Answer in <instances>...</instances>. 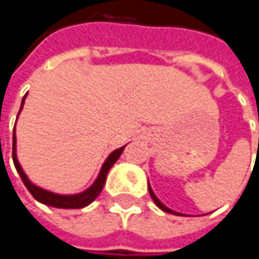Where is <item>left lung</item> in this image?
Returning a JSON list of instances; mask_svg holds the SVG:
<instances>
[{"label":"left lung","mask_w":259,"mask_h":259,"mask_svg":"<svg viewBox=\"0 0 259 259\" xmlns=\"http://www.w3.org/2000/svg\"><path fill=\"white\" fill-rule=\"evenodd\" d=\"M148 192H150V196L153 198V201L156 202V205H157L159 208H162V210H163V211H166V213H172V214H179V213H176V211H172V210H169L168 207H165V205H163V204H162V202H160V201L157 199V196H156V195H154V192L151 190V187H150V184H148Z\"/></svg>","instance_id":"left-lung-1"}]
</instances>
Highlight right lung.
Segmentation results:
<instances>
[{"mask_svg":"<svg viewBox=\"0 0 259 259\" xmlns=\"http://www.w3.org/2000/svg\"><path fill=\"white\" fill-rule=\"evenodd\" d=\"M24 99H25V97H24ZM22 105H24V100H22ZM21 109H22V106H21ZM123 150H124V147H121V148H118V150H115L114 153L109 154V157L106 159V162H105L103 166H102V171H100L97 180L94 181V184H93L90 189H87L85 192L78 193V195H69V196H66V195H57V193L43 190V189L34 186L31 181L26 179L25 172L22 171V168H21V165H19V162H18V157H16V138H15V133H13V163H15L16 171L19 172L21 179L24 181L25 187L29 190V193H31L38 202L46 204V205H51V207H57V208H67V210H72V208H82V207L88 205L90 202H93V201L99 196V193L102 192L109 169H111L112 165L118 160V157L121 156Z\"/></svg>","mask_w":259,"mask_h":259,"instance_id":"add662e5","label":"right lung"}]
</instances>
